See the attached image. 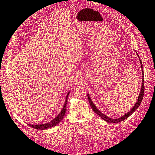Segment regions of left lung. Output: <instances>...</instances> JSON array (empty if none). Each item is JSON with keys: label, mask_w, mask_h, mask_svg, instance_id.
Wrapping results in <instances>:
<instances>
[{"label": "left lung", "mask_w": 155, "mask_h": 155, "mask_svg": "<svg viewBox=\"0 0 155 155\" xmlns=\"http://www.w3.org/2000/svg\"><path fill=\"white\" fill-rule=\"evenodd\" d=\"M136 54H137V52H136ZM138 57L139 60H140V65H141V68H142V85H141V89H140V94H139L138 95V97L137 99V101H136V102L135 103L134 105L133 106L132 108L128 112H127V114H124V116H121L120 117H118V118H115V119H114V118H111L110 117H108L107 116H106V115H105L104 114H103L102 112L100 111L99 109L96 107L95 105L93 104V102L92 101V99H91L90 97V95H89V94L87 93V97H88V99H89V104H90V105L93 111L95 112V113H96L98 115V116L101 118V119H103L104 120L106 121V122H107L109 123L110 124H114V123H118L120 122H122V121H124L126 119H127L129 116H131V115L134 113V112L137 110V109L138 108L139 106H140L141 102H142V99H143V96H144V71H143V66H142V62H141V60L140 58V57H139V56L138 55Z\"/></svg>", "instance_id": "left-lung-1"}]
</instances>
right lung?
<instances>
[{
	"label": "right lung",
	"mask_w": 155,
	"mask_h": 155,
	"mask_svg": "<svg viewBox=\"0 0 155 155\" xmlns=\"http://www.w3.org/2000/svg\"><path fill=\"white\" fill-rule=\"evenodd\" d=\"M70 92H71V91H69L67 93V95H66L64 104L62 110L60 111L58 115H57V116L56 117H54L52 120H51L49 122L45 123L43 124H35H35H28L31 127H32V128L37 130H46L50 128H51V127L56 126L57 124H58L60 122H61V120L63 119L64 117L65 116V114L66 111V104H67V99H68V96L69 95Z\"/></svg>",
	"instance_id": "add662e5"
}]
</instances>
